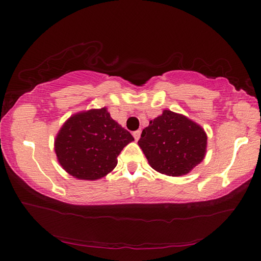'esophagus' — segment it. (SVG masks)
Returning a JSON list of instances; mask_svg holds the SVG:
<instances>
[{
  "instance_id": "esophagus-1",
  "label": "esophagus",
  "mask_w": 261,
  "mask_h": 261,
  "mask_svg": "<svg viewBox=\"0 0 261 261\" xmlns=\"http://www.w3.org/2000/svg\"><path fill=\"white\" fill-rule=\"evenodd\" d=\"M132 135H134V137H135V139H136V140H138V139L140 138L141 131H140V130H137V131H135V132H134V134H132Z\"/></svg>"
}]
</instances>
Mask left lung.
Masks as SVG:
<instances>
[{
	"instance_id": "8db88e82",
	"label": "left lung",
	"mask_w": 261,
	"mask_h": 261,
	"mask_svg": "<svg viewBox=\"0 0 261 261\" xmlns=\"http://www.w3.org/2000/svg\"><path fill=\"white\" fill-rule=\"evenodd\" d=\"M138 144L153 169L168 176H182L202 161L207 136L188 117L163 110L141 132Z\"/></svg>"
}]
</instances>
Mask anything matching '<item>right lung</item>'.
Returning <instances> with one entry per match:
<instances>
[{
  "label": "right lung",
  "mask_w": 261,
  "mask_h": 261,
  "mask_svg": "<svg viewBox=\"0 0 261 261\" xmlns=\"http://www.w3.org/2000/svg\"><path fill=\"white\" fill-rule=\"evenodd\" d=\"M134 137L106 108L73 115L61 127L55 152L61 166L79 179L103 177L117 165V156Z\"/></svg>",
  "instance_id": "right-lung-1"
}]
</instances>
